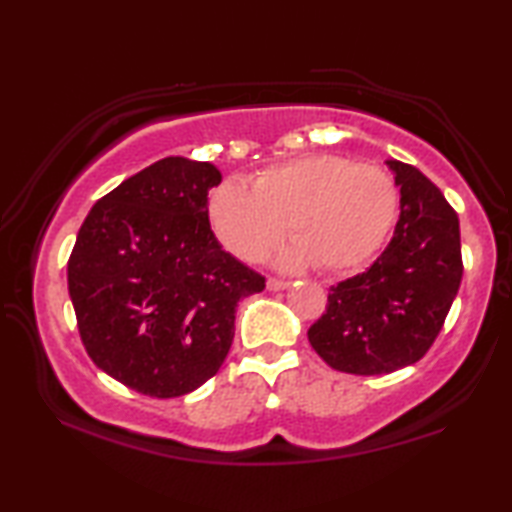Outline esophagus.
Returning a JSON list of instances; mask_svg holds the SVG:
<instances>
[{
    "label": "esophagus",
    "instance_id": "1",
    "mask_svg": "<svg viewBox=\"0 0 512 512\" xmlns=\"http://www.w3.org/2000/svg\"><path fill=\"white\" fill-rule=\"evenodd\" d=\"M266 289H268V291H284V289H289V282L277 280V277H268V280H266Z\"/></svg>",
    "mask_w": 512,
    "mask_h": 512
}]
</instances>
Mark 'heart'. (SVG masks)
<instances>
[{
    "label": "heart",
    "instance_id": "obj_1",
    "mask_svg": "<svg viewBox=\"0 0 512 512\" xmlns=\"http://www.w3.org/2000/svg\"><path fill=\"white\" fill-rule=\"evenodd\" d=\"M397 187L375 164L339 155H302L273 164L253 178L214 187L207 216L216 239L239 259L264 257L289 232L296 239L277 264L314 262L323 273H348L368 262L388 237Z\"/></svg>",
    "mask_w": 512,
    "mask_h": 512
}]
</instances>
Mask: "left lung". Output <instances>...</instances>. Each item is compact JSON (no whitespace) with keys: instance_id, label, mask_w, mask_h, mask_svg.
Returning a JSON list of instances; mask_svg holds the SVG:
<instances>
[{"instance_id":"obj_1","label":"left lung","mask_w":512,"mask_h":512,"mask_svg":"<svg viewBox=\"0 0 512 512\" xmlns=\"http://www.w3.org/2000/svg\"><path fill=\"white\" fill-rule=\"evenodd\" d=\"M400 189V216L368 271L329 289L309 343L334 370L386 375L424 357L461 287L458 216L427 176L386 160Z\"/></svg>"}]
</instances>
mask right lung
I'll use <instances>...</instances> for the list:
<instances>
[{"mask_svg": "<svg viewBox=\"0 0 512 512\" xmlns=\"http://www.w3.org/2000/svg\"><path fill=\"white\" fill-rule=\"evenodd\" d=\"M212 162L164 158L94 203L67 262L90 359L151 397H180L219 372L237 302L264 277L225 253L207 219Z\"/></svg>", "mask_w": 512, "mask_h": 512, "instance_id": "right-lung-1", "label": "right lung"}]
</instances>
